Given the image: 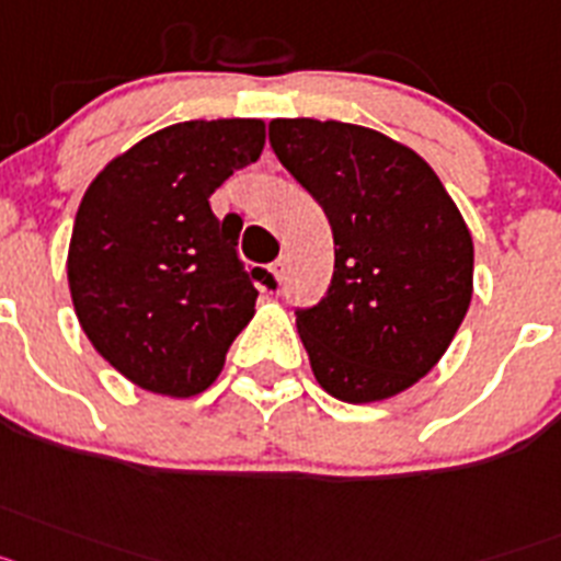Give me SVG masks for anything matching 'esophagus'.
Instances as JSON below:
<instances>
[{
	"label": "esophagus",
	"mask_w": 561,
	"mask_h": 561,
	"mask_svg": "<svg viewBox=\"0 0 561 561\" xmlns=\"http://www.w3.org/2000/svg\"><path fill=\"white\" fill-rule=\"evenodd\" d=\"M271 274H274V279H285V274H287V253H282L279 260L274 262V265H271Z\"/></svg>",
	"instance_id": "34e87169"
}]
</instances>
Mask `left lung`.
Returning a JSON list of instances; mask_svg holds the SVG:
<instances>
[{"label": "left lung", "instance_id": "8db88e82", "mask_svg": "<svg viewBox=\"0 0 561 561\" xmlns=\"http://www.w3.org/2000/svg\"><path fill=\"white\" fill-rule=\"evenodd\" d=\"M267 138L333 228L328 296L296 313L316 381L344 403L401 396L440 362L471 305L460 208L415 149L369 126L274 118Z\"/></svg>", "mask_w": 561, "mask_h": 561}]
</instances>
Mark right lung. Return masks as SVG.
Returning <instances> with one entry per match:
<instances>
[{
	"instance_id": "right-lung-1",
	"label": "right lung",
	"mask_w": 561,
	"mask_h": 561,
	"mask_svg": "<svg viewBox=\"0 0 561 561\" xmlns=\"http://www.w3.org/2000/svg\"><path fill=\"white\" fill-rule=\"evenodd\" d=\"M262 146L260 118L183 121L112 158L81 197L67 251L72 308L104 362L146 392H206L256 313L253 279L271 276L242 271V222L217 220L208 197Z\"/></svg>"
}]
</instances>
